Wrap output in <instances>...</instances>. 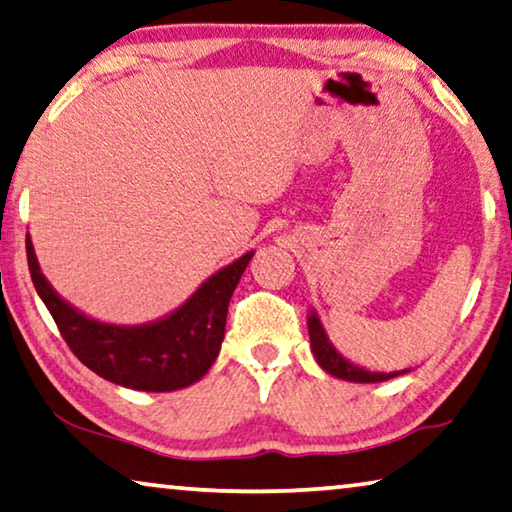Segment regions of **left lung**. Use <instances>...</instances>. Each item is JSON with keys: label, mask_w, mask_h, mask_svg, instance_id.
Returning <instances> with one entry per match:
<instances>
[{"label": "left lung", "mask_w": 512, "mask_h": 512, "mask_svg": "<svg viewBox=\"0 0 512 512\" xmlns=\"http://www.w3.org/2000/svg\"><path fill=\"white\" fill-rule=\"evenodd\" d=\"M308 333H310V347L312 354H315V361L324 372H329L331 377L354 381V384H379V381H388L393 377L407 375L409 370H395V372H372L368 368H361L349 361V358L342 356L338 349L333 347L329 340V333H326L322 319H319L317 310H310L308 315Z\"/></svg>", "instance_id": "8db88e82"}]
</instances>
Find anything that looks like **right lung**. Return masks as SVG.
Masks as SVG:
<instances>
[{
    "mask_svg": "<svg viewBox=\"0 0 512 512\" xmlns=\"http://www.w3.org/2000/svg\"><path fill=\"white\" fill-rule=\"evenodd\" d=\"M255 250L213 273L177 310L147 324H110L61 299L43 276L27 234V262L38 296L71 352L112 384L147 393H170L207 375L225 338L227 305Z\"/></svg>",
    "mask_w": 512,
    "mask_h": 512,
    "instance_id": "obj_1",
    "label": "right lung"
}]
</instances>
